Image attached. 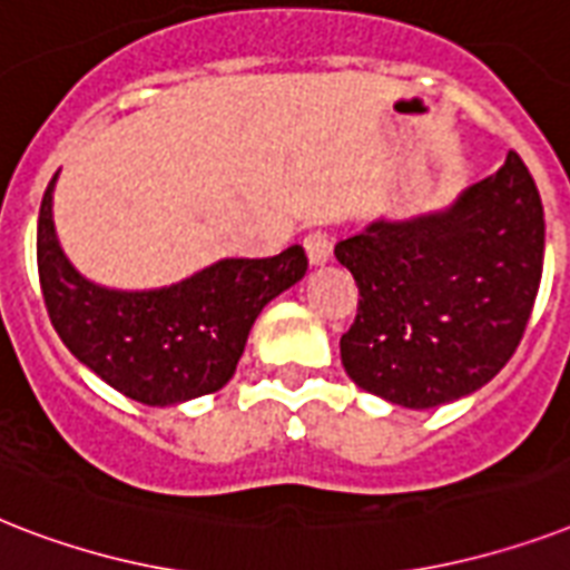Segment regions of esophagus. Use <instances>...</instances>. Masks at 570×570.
Returning <instances> with one entry per match:
<instances>
[{"label": "esophagus", "instance_id": "esophagus-1", "mask_svg": "<svg viewBox=\"0 0 570 570\" xmlns=\"http://www.w3.org/2000/svg\"><path fill=\"white\" fill-rule=\"evenodd\" d=\"M304 250H307V259H311L313 266H320L325 259L331 257V239L325 230H311L304 236Z\"/></svg>", "mask_w": 570, "mask_h": 570}]
</instances>
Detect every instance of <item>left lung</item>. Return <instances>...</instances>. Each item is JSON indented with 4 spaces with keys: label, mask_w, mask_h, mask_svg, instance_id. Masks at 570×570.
I'll list each match as a JSON object with an SVG mask.
<instances>
[{
    "label": "left lung",
    "mask_w": 570,
    "mask_h": 570,
    "mask_svg": "<svg viewBox=\"0 0 570 570\" xmlns=\"http://www.w3.org/2000/svg\"><path fill=\"white\" fill-rule=\"evenodd\" d=\"M334 254L361 295L340 337L348 379L393 405H443L488 384L521 343L544 268L541 195L509 150L446 213L375 222Z\"/></svg>",
    "instance_id": "obj_1"
}]
</instances>
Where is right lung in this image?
Segmentation results:
<instances>
[{
	"label": "right lung",
	"mask_w": 570,
	"mask_h": 570,
	"mask_svg": "<svg viewBox=\"0 0 570 570\" xmlns=\"http://www.w3.org/2000/svg\"><path fill=\"white\" fill-rule=\"evenodd\" d=\"M56 177L38 215V277L61 343L106 384L145 405H177L222 390L259 311L307 272L302 245L263 259H222L154 293L106 289L85 281L58 248Z\"/></svg>",
	"instance_id": "right-lung-1"
}]
</instances>
